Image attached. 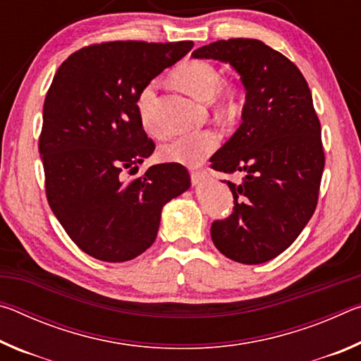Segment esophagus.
<instances>
[{"instance_id":"obj_1","label":"esophagus","mask_w":361,"mask_h":361,"mask_svg":"<svg viewBox=\"0 0 361 361\" xmlns=\"http://www.w3.org/2000/svg\"><path fill=\"white\" fill-rule=\"evenodd\" d=\"M207 180V172L205 170H191V181L194 185H199Z\"/></svg>"}]
</instances>
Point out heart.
<instances>
[{
    "mask_svg": "<svg viewBox=\"0 0 361 361\" xmlns=\"http://www.w3.org/2000/svg\"><path fill=\"white\" fill-rule=\"evenodd\" d=\"M172 79L176 85L199 100L213 99V105L221 114H229L239 106L240 87L239 84L229 82L218 89L219 73L204 60H186L172 71ZM154 82L146 84L137 97V111L145 130L157 133L159 129L152 121V100H154ZM219 135L212 129L195 130L173 138L162 146L161 154L169 162L197 166L218 148Z\"/></svg>",
    "mask_w": 361,
    "mask_h": 361,
    "instance_id": "obj_1",
    "label": "heart"
}]
</instances>
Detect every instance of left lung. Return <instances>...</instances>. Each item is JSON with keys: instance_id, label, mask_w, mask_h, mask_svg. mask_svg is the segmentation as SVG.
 Returning <instances> with one entry per match:
<instances>
[{"instance_id": "8db88e82", "label": "left lung", "mask_w": 361, "mask_h": 361, "mask_svg": "<svg viewBox=\"0 0 361 361\" xmlns=\"http://www.w3.org/2000/svg\"><path fill=\"white\" fill-rule=\"evenodd\" d=\"M234 66L247 90L242 124L210 167L232 175V213L212 223L215 247L242 264L285 252L312 218L325 167L322 127L298 66L259 39L231 38L192 52Z\"/></svg>"}]
</instances>
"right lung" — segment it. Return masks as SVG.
<instances>
[{
	"label": "right lung",
	"mask_w": 361,
	"mask_h": 361,
	"mask_svg": "<svg viewBox=\"0 0 361 361\" xmlns=\"http://www.w3.org/2000/svg\"><path fill=\"white\" fill-rule=\"evenodd\" d=\"M192 41H105L59 66L42 108L38 149L46 197L66 234L106 262L137 258L156 240L161 210L191 185L176 162L142 176L156 145L143 130L137 97L152 78L191 51Z\"/></svg>",
	"instance_id": "add662e5"
}]
</instances>
